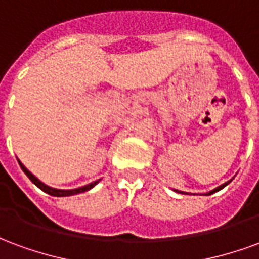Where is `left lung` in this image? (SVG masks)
<instances>
[{
  "label": "left lung",
  "mask_w": 259,
  "mask_h": 259,
  "mask_svg": "<svg viewBox=\"0 0 259 259\" xmlns=\"http://www.w3.org/2000/svg\"><path fill=\"white\" fill-rule=\"evenodd\" d=\"M230 182H232V180H229V182H226V183H223L222 186H219V187H217V189H213V190H212V191H209V193H208V194H206V195H211V194H213V193H215V191L222 190L223 187H225V186H228L229 183H230Z\"/></svg>",
  "instance_id": "1"
}]
</instances>
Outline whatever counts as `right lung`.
<instances>
[{"instance_id": "add662e5", "label": "right lung", "mask_w": 259, "mask_h": 259, "mask_svg": "<svg viewBox=\"0 0 259 259\" xmlns=\"http://www.w3.org/2000/svg\"><path fill=\"white\" fill-rule=\"evenodd\" d=\"M20 165V168H22V170L25 172L26 176L29 178V179L34 183V185L40 189V190H42L44 193H47V194L50 195H54V197H66V195H73V194H79V193H84V191L90 190V189H93L94 186L98 183V180L97 182H93V183H90V185L87 186H83V187H79V189H73V190H58V189H53V187H50V186L44 185L42 182H40V180L37 179L34 175L31 174V172H29L27 169L25 168V165L20 162V161H18Z\"/></svg>"}]
</instances>
